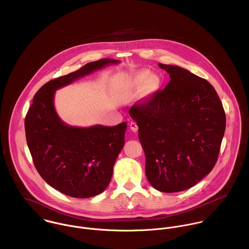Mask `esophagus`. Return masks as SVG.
<instances>
[{"label": "esophagus", "mask_w": 249, "mask_h": 249, "mask_svg": "<svg viewBox=\"0 0 249 249\" xmlns=\"http://www.w3.org/2000/svg\"><path fill=\"white\" fill-rule=\"evenodd\" d=\"M129 126H130V129H131L132 131H134V132H136V131L138 130V125H137V124H136L135 122H131V123L129 124Z\"/></svg>", "instance_id": "34e87169"}]
</instances>
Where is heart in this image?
<instances>
[{
	"mask_svg": "<svg viewBox=\"0 0 249 249\" xmlns=\"http://www.w3.org/2000/svg\"><path fill=\"white\" fill-rule=\"evenodd\" d=\"M131 82L134 87L140 88L143 86V93L146 97L151 96L159 87V77L151 73L150 71L143 69L136 71L131 76Z\"/></svg>",
	"mask_w": 249,
	"mask_h": 249,
	"instance_id": "1",
	"label": "heart"
}]
</instances>
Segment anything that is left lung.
Here are the masks:
<instances>
[{
    "mask_svg": "<svg viewBox=\"0 0 249 249\" xmlns=\"http://www.w3.org/2000/svg\"><path fill=\"white\" fill-rule=\"evenodd\" d=\"M170 73L164 90L133 106L145 176L164 193L187 190L212 170L225 131L226 118L213 86L184 68L159 63Z\"/></svg>",
    "mask_w": 249,
    "mask_h": 249,
    "instance_id": "8db88e82",
    "label": "left lung"
}]
</instances>
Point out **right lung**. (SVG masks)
Returning <instances> with one entry per match:
<instances>
[{
	"label": "right lung",
	"mask_w": 249,
	"mask_h": 249,
	"mask_svg": "<svg viewBox=\"0 0 249 249\" xmlns=\"http://www.w3.org/2000/svg\"><path fill=\"white\" fill-rule=\"evenodd\" d=\"M120 60L105 58L44 84L35 95L25 120L26 138L36 170L50 186L76 198L107 189L115 161L124 144L126 123L115 126H71L57 115L55 91Z\"/></svg>",
	"instance_id": "right-lung-1"
}]
</instances>
